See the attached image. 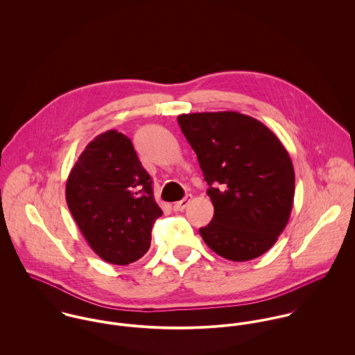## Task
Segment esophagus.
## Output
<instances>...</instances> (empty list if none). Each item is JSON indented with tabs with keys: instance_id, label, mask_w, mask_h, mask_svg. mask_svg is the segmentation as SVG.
Here are the masks:
<instances>
[{
	"instance_id": "34e87169",
	"label": "esophagus",
	"mask_w": 355,
	"mask_h": 355,
	"mask_svg": "<svg viewBox=\"0 0 355 355\" xmlns=\"http://www.w3.org/2000/svg\"><path fill=\"white\" fill-rule=\"evenodd\" d=\"M191 196H186L182 201H178V202L173 203V210L175 211H182V210H184L186 207H187V205L191 202Z\"/></svg>"
}]
</instances>
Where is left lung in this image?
<instances>
[{"mask_svg":"<svg viewBox=\"0 0 355 355\" xmlns=\"http://www.w3.org/2000/svg\"><path fill=\"white\" fill-rule=\"evenodd\" d=\"M214 206L203 242L231 261L266 253L286 228L295 193L293 161L261 121L238 112L178 116Z\"/></svg>","mask_w":355,"mask_h":355,"instance_id":"obj_1","label":"left lung"}]
</instances>
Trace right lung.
I'll return each instance as SVG.
<instances>
[{
	"label": "right lung",
	"instance_id": "1",
	"mask_svg": "<svg viewBox=\"0 0 355 355\" xmlns=\"http://www.w3.org/2000/svg\"><path fill=\"white\" fill-rule=\"evenodd\" d=\"M152 184L131 139L121 132H103L79 155L65 198L85 239L103 261L127 265L149 250L153 224L162 214Z\"/></svg>",
	"mask_w": 355,
	"mask_h": 355
}]
</instances>
